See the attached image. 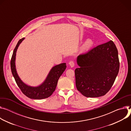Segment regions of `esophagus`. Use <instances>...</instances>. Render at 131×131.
Wrapping results in <instances>:
<instances>
[{
	"mask_svg": "<svg viewBox=\"0 0 131 131\" xmlns=\"http://www.w3.org/2000/svg\"><path fill=\"white\" fill-rule=\"evenodd\" d=\"M69 65L70 66V67H71V68H72V67H74V65H75V62H74L73 61H70L69 62Z\"/></svg>",
	"mask_w": 131,
	"mask_h": 131,
	"instance_id": "obj_1",
	"label": "esophagus"
}]
</instances>
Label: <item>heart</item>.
Returning a JSON list of instances; mask_svg holds the SVG:
<instances>
[{"mask_svg": "<svg viewBox=\"0 0 131 131\" xmlns=\"http://www.w3.org/2000/svg\"><path fill=\"white\" fill-rule=\"evenodd\" d=\"M93 44L94 42L92 39H89L88 40H86L83 43V45L82 47V50L85 51L90 50L93 46Z\"/></svg>", "mask_w": 131, "mask_h": 131, "instance_id": "b5f03b06", "label": "heart"}]
</instances>
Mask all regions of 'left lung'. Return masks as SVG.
Here are the masks:
<instances>
[{
    "instance_id": "8db88e82",
    "label": "left lung",
    "mask_w": 131,
    "mask_h": 131,
    "mask_svg": "<svg viewBox=\"0 0 131 131\" xmlns=\"http://www.w3.org/2000/svg\"><path fill=\"white\" fill-rule=\"evenodd\" d=\"M75 70L77 90L86 97L105 95L112 86L119 71L118 51L112 41L99 45L77 57Z\"/></svg>"
}]
</instances>
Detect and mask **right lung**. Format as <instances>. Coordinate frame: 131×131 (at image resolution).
I'll return each instance as SVG.
<instances>
[{
    "label": "right lung",
    "mask_w": 131,
    "mask_h": 131,
    "mask_svg": "<svg viewBox=\"0 0 131 131\" xmlns=\"http://www.w3.org/2000/svg\"><path fill=\"white\" fill-rule=\"evenodd\" d=\"M24 39V38H22L19 40L13 50L10 62L12 74L19 88L26 96L34 99L47 98L50 96L55 91L58 81L66 69V63H61L52 67L46 80L40 85L33 87L25 84L22 81L18 75L15 64L17 50L19 46Z\"/></svg>",
    "instance_id": "add662e5"
}]
</instances>
